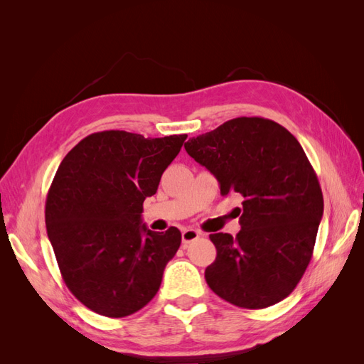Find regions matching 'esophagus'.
I'll return each instance as SVG.
<instances>
[{
  "label": "esophagus",
  "instance_id": "34e87169",
  "mask_svg": "<svg viewBox=\"0 0 364 364\" xmlns=\"http://www.w3.org/2000/svg\"><path fill=\"white\" fill-rule=\"evenodd\" d=\"M199 237H200V232H199V230H196V229H183L182 230V243L183 245H188V243H191V241L197 240Z\"/></svg>",
  "mask_w": 364,
  "mask_h": 364
}]
</instances>
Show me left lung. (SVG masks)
<instances>
[{
	"instance_id": "obj_1",
	"label": "left lung",
	"mask_w": 364,
	"mask_h": 364,
	"mask_svg": "<svg viewBox=\"0 0 364 364\" xmlns=\"http://www.w3.org/2000/svg\"><path fill=\"white\" fill-rule=\"evenodd\" d=\"M211 171L220 194L243 197L241 230L211 234L215 261L205 279L229 304L259 310L285 299L313 257L323 196L290 132L267 118L240 117L185 142Z\"/></svg>"
}]
</instances>
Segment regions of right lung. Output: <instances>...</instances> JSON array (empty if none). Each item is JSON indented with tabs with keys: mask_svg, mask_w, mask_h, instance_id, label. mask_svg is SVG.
Segmentation results:
<instances>
[{
	"mask_svg": "<svg viewBox=\"0 0 364 364\" xmlns=\"http://www.w3.org/2000/svg\"><path fill=\"white\" fill-rule=\"evenodd\" d=\"M185 139L97 132L60 162L47 194V234L65 284L94 313L126 317L158 293L182 235L174 226L147 229L142 203Z\"/></svg>",
	"mask_w": 364,
	"mask_h": 364,
	"instance_id": "obj_1",
	"label": "right lung"
}]
</instances>
